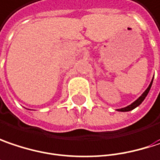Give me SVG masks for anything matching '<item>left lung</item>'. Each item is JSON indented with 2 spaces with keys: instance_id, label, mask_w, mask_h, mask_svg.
I'll return each mask as SVG.
<instances>
[{
  "instance_id": "obj_1",
  "label": "left lung",
  "mask_w": 160,
  "mask_h": 160,
  "mask_svg": "<svg viewBox=\"0 0 160 160\" xmlns=\"http://www.w3.org/2000/svg\"><path fill=\"white\" fill-rule=\"evenodd\" d=\"M152 82L153 80H151V82H150V84H149V86L148 87V89L144 92V93L141 95L139 98H138L137 101H135L133 103H131L130 105H128V106H126V107H124V108H121V109H117V111H119V112H128V111H131V110L135 109L136 107H138V105H140L141 103H142V102L145 100V98L147 97V95L148 93L149 92V90H150V88H151V86H152Z\"/></svg>"
}]
</instances>
